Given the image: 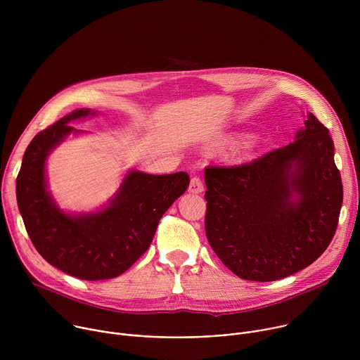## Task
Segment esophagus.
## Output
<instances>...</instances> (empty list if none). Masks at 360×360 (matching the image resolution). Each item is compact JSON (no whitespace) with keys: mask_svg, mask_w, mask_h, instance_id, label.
Returning a JSON list of instances; mask_svg holds the SVG:
<instances>
[{"mask_svg":"<svg viewBox=\"0 0 360 360\" xmlns=\"http://www.w3.org/2000/svg\"><path fill=\"white\" fill-rule=\"evenodd\" d=\"M188 191H189L191 193H200V192L203 191V184H202L200 178L193 176V178L191 179V184H189Z\"/></svg>","mask_w":360,"mask_h":360,"instance_id":"esophagus-1","label":"esophagus"}]
</instances>
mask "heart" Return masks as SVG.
I'll return each instance as SVG.
<instances>
[{"instance_id":"b5f03b06","label":"heart","mask_w":360,"mask_h":360,"mask_svg":"<svg viewBox=\"0 0 360 360\" xmlns=\"http://www.w3.org/2000/svg\"><path fill=\"white\" fill-rule=\"evenodd\" d=\"M255 149V141L250 136L242 138L236 142H233V145L229 148L228 150V160L231 161H243L248 160Z\"/></svg>"}]
</instances>
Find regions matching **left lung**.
Instances as JSON below:
<instances>
[{
    "label": "left lung",
    "instance_id": "8db88e82",
    "mask_svg": "<svg viewBox=\"0 0 360 360\" xmlns=\"http://www.w3.org/2000/svg\"><path fill=\"white\" fill-rule=\"evenodd\" d=\"M295 138L252 162L205 168V232L242 279L290 276L314 264L336 232L343 186L329 129L309 114Z\"/></svg>",
    "mask_w": 360,
    "mask_h": 360
}]
</instances>
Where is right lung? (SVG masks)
<instances>
[{"mask_svg":"<svg viewBox=\"0 0 360 360\" xmlns=\"http://www.w3.org/2000/svg\"><path fill=\"white\" fill-rule=\"evenodd\" d=\"M77 110L37 134L17 176V202L25 229L42 258L84 281L112 279L131 268L149 248L160 219L186 191L189 175H149L131 171L110 205L94 214L68 215L46 191L45 160L67 135L70 124L92 115Z\"/></svg>","mask_w":360,"mask_h":360,"instance_id":"1","label":"right lung"}]
</instances>
